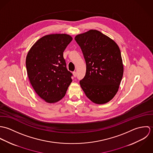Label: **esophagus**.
<instances>
[{
    "label": "esophagus",
    "instance_id": "obj_1",
    "mask_svg": "<svg viewBox=\"0 0 153 153\" xmlns=\"http://www.w3.org/2000/svg\"><path fill=\"white\" fill-rule=\"evenodd\" d=\"M72 74H73V75H74V77H76V72L75 71L73 72H72Z\"/></svg>",
    "mask_w": 153,
    "mask_h": 153
}]
</instances>
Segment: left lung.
I'll return each instance as SVG.
<instances>
[{
    "mask_svg": "<svg viewBox=\"0 0 153 153\" xmlns=\"http://www.w3.org/2000/svg\"><path fill=\"white\" fill-rule=\"evenodd\" d=\"M86 62V74L79 81L86 96L93 102L103 104L117 94L124 72L117 44L97 30L75 37Z\"/></svg>",
    "mask_w": 153,
    "mask_h": 153,
    "instance_id": "obj_1",
    "label": "left lung"
}]
</instances>
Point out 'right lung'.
<instances>
[{"label":"right lung","mask_w":153,"mask_h":153,"mask_svg":"<svg viewBox=\"0 0 153 153\" xmlns=\"http://www.w3.org/2000/svg\"><path fill=\"white\" fill-rule=\"evenodd\" d=\"M72 40L66 34L46 35L36 41L27 55L26 66L30 82L47 102L61 100L72 82V74L67 69L63 56Z\"/></svg>","instance_id":"right-lung-1"}]
</instances>
